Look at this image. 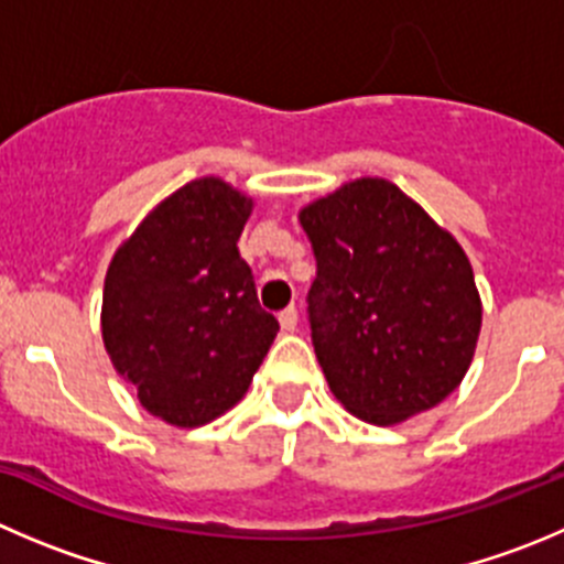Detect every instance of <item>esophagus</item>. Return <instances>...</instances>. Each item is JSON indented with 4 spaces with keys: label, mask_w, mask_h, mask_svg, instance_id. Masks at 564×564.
<instances>
[{
    "label": "esophagus",
    "mask_w": 564,
    "mask_h": 564,
    "mask_svg": "<svg viewBox=\"0 0 564 564\" xmlns=\"http://www.w3.org/2000/svg\"><path fill=\"white\" fill-rule=\"evenodd\" d=\"M279 324H282V329H285V332H296L299 310L296 307H285V310H282V313H279Z\"/></svg>",
    "instance_id": "obj_1"
}]
</instances>
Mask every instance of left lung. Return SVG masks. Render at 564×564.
I'll list each match as a JSON object with an SVG mask.
<instances>
[{
  "label": "left lung",
  "mask_w": 564,
  "mask_h": 564,
  "mask_svg": "<svg viewBox=\"0 0 564 564\" xmlns=\"http://www.w3.org/2000/svg\"><path fill=\"white\" fill-rule=\"evenodd\" d=\"M315 279L307 315L335 399L390 426L457 390L481 302L463 246L388 180H357L304 207Z\"/></svg>",
  "instance_id": "1"
}]
</instances>
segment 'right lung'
<instances>
[{
    "instance_id": "1",
    "label": "right lung",
    "mask_w": 564,
    "mask_h": 564,
    "mask_svg": "<svg viewBox=\"0 0 564 564\" xmlns=\"http://www.w3.org/2000/svg\"><path fill=\"white\" fill-rule=\"evenodd\" d=\"M249 213L251 198L227 182L193 180L143 218L107 268V354L171 426H202L238 404L279 332L238 251Z\"/></svg>"
}]
</instances>
